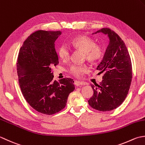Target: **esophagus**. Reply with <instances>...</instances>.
Segmentation results:
<instances>
[{
  "mask_svg": "<svg viewBox=\"0 0 145 145\" xmlns=\"http://www.w3.org/2000/svg\"><path fill=\"white\" fill-rule=\"evenodd\" d=\"M74 84L76 86H79L80 85H84L85 83L83 82H81V81H74Z\"/></svg>",
  "mask_w": 145,
  "mask_h": 145,
  "instance_id": "34e87169",
  "label": "esophagus"
}]
</instances>
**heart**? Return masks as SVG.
I'll return each mask as SVG.
<instances>
[{"label":"heart","mask_w":145,"mask_h":145,"mask_svg":"<svg viewBox=\"0 0 145 145\" xmlns=\"http://www.w3.org/2000/svg\"><path fill=\"white\" fill-rule=\"evenodd\" d=\"M74 48L79 49L84 52L86 58L91 63H97L104 56V50L101 46L96 45L95 41L91 38L79 35L75 37L71 42ZM57 54L62 60H67L70 56V49L66 44H63L59 46ZM88 71V67L86 65H72L69 68V72L71 74L79 77L84 74Z\"/></svg>","instance_id":"obj_1"}]
</instances>
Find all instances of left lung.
Listing matches in <instances>:
<instances>
[{
  "mask_svg": "<svg viewBox=\"0 0 145 145\" xmlns=\"http://www.w3.org/2000/svg\"><path fill=\"white\" fill-rule=\"evenodd\" d=\"M108 35L110 43L96 69L103 72L99 84H91L94 94L89 106L100 111L113 110L122 104L128 93L132 79L131 58L125 42L114 31L103 28L94 34Z\"/></svg>",
  "mask_w": 145,
  "mask_h": 145,
  "instance_id": "8db88e82",
  "label": "left lung"
}]
</instances>
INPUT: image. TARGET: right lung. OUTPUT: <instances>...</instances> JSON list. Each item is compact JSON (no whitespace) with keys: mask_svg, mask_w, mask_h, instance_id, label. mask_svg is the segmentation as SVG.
<instances>
[{"mask_svg":"<svg viewBox=\"0 0 145 145\" xmlns=\"http://www.w3.org/2000/svg\"><path fill=\"white\" fill-rule=\"evenodd\" d=\"M61 31H37L29 35L20 48L17 70L22 93L29 105L40 113L51 115L66 105L74 90L73 79L53 80L51 67L59 64L55 41Z\"/></svg>","mask_w":145,"mask_h":145,"instance_id":"add662e5","label":"right lung"}]
</instances>
